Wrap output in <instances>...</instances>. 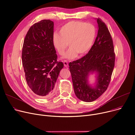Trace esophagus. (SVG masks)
Wrapping results in <instances>:
<instances>
[{"mask_svg": "<svg viewBox=\"0 0 135 135\" xmlns=\"http://www.w3.org/2000/svg\"><path fill=\"white\" fill-rule=\"evenodd\" d=\"M63 64H64V66H65V67H67L68 66V61H66V60H65L63 62Z\"/></svg>", "mask_w": 135, "mask_h": 135, "instance_id": "34e87169", "label": "esophagus"}]
</instances>
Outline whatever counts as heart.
I'll use <instances>...</instances> for the list:
<instances>
[{"instance_id": "1", "label": "heart", "mask_w": 135, "mask_h": 135, "mask_svg": "<svg viewBox=\"0 0 135 135\" xmlns=\"http://www.w3.org/2000/svg\"><path fill=\"white\" fill-rule=\"evenodd\" d=\"M96 35V28L93 24L73 21L63 26L60 30V34L54 35L52 42L60 55L65 54L68 44L70 48L64 57L72 60L77 55L83 56L89 51L94 43Z\"/></svg>"}]
</instances>
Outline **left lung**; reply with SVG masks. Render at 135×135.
<instances>
[{"label":"left lung","mask_w":135,"mask_h":135,"mask_svg":"<svg viewBox=\"0 0 135 135\" xmlns=\"http://www.w3.org/2000/svg\"><path fill=\"white\" fill-rule=\"evenodd\" d=\"M97 35L88 53L69 63L75 94L79 100L86 102L96 100L107 89L115 64L110 33L100 18L97 19ZM94 72L97 73V85L95 87H92L87 79L89 73Z\"/></svg>","instance_id":"obj_1"}]
</instances>
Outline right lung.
Masks as SVG:
<instances>
[{"label":"right lung","mask_w":135,"mask_h":135,"mask_svg":"<svg viewBox=\"0 0 135 135\" xmlns=\"http://www.w3.org/2000/svg\"><path fill=\"white\" fill-rule=\"evenodd\" d=\"M54 22L43 20L28 30L23 42L22 61L28 86L40 97L50 96L63 63L58 62L54 46Z\"/></svg>","instance_id":"add662e5"}]
</instances>
